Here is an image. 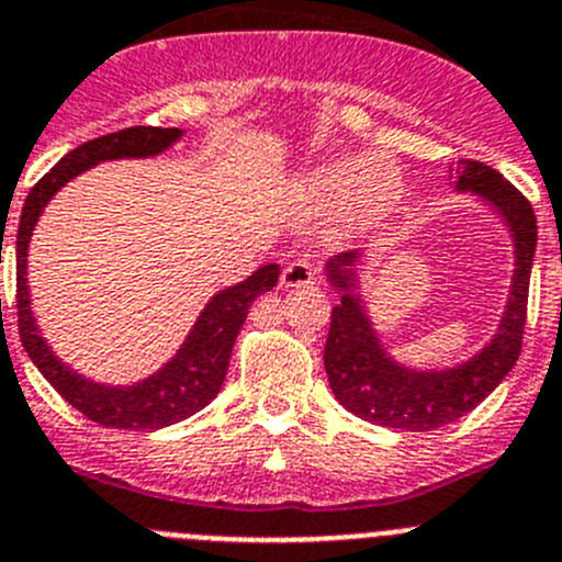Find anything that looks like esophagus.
Here are the masks:
<instances>
[{"mask_svg": "<svg viewBox=\"0 0 562 562\" xmlns=\"http://www.w3.org/2000/svg\"><path fill=\"white\" fill-rule=\"evenodd\" d=\"M313 282H316V271H313L307 262L293 260L282 269V277H280L282 288H305V285H313Z\"/></svg>", "mask_w": 562, "mask_h": 562, "instance_id": "1", "label": "esophagus"}]
</instances>
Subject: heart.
<instances>
[{"instance_id": "b5f03b06", "label": "heart", "mask_w": 562, "mask_h": 562, "mask_svg": "<svg viewBox=\"0 0 562 562\" xmlns=\"http://www.w3.org/2000/svg\"><path fill=\"white\" fill-rule=\"evenodd\" d=\"M296 190L311 210H336L338 235L356 237L381 226L401 206L406 184L392 165L367 156H330L311 165Z\"/></svg>"}]
</instances>
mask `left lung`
Instances as JSON below:
<instances>
[{
  "mask_svg": "<svg viewBox=\"0 0 562 562\" xmlns=\"http://www.w3.org/2000/svg\"><path fill=\"white\" fill-rule=\"evenodd\" d=\"M453 190L468 193L502 218L513 240V280L493 338L451 367H412L383 347L381 333L363 300V251H347L325 262V277L338 293L325 344V369L336 401L356 417L397 431H434L468 412L493 392L520 356L527 325L538 221L532 204L482 161L462 159L453 170Z\"/></svg>",
  "mask_w": 562,
  "mask_h": 562,
  "instance_id": "1",
  "label": "left lung"
}]
</instances>
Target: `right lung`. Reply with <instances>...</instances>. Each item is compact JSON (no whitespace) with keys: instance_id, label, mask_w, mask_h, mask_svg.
<instances>
[{"instance_id":"add662e5","label":"right lung","mask_w":562,"mask_h":562,"mask_svg":"<svg viewBox=\"0 0 562 562\" xmlns=\"http://www.w3.org/2000/svg\"><path fill=\"white\" fill-rule=\"evenodd\" d=\"M184 131L181 128H136L117 131L83 143L80 148L69 150L64 159L30 190L22 206V218L16 229V302H19V336L22 347L27 350L30 361L38 367L44 378L55 386V392L80 414L100 423L105 428H123V431H154V428L173 426L181 419L193 417L195 412L221 392L229 369L232 347L251 311V302L260 293L271 291L280 280V266L266 262L251 277L237 285L212 293L204 311L199 313L195 325L184 336L173 358L161 363L156 372L136 383H98L92 378L80 375L78 369L60 361L35 325L33 307H30L27 285V251L30 240L42 212L58 190L78 179L94 165L117 159H150L179 143ZM4 232V229H2ZM4 240V235H2Z\"/></svg>"}]
</instances>
